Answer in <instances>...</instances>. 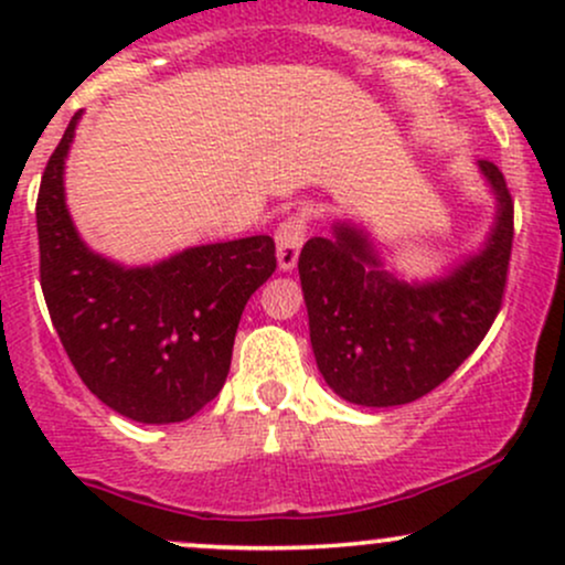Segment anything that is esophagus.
<instances>
[{"label": "esophagus", "instance_id": "esophagus-1", "mask_svg": "<svg viewBox=\"0 0 565 565\" xmlns=\"http://www.w3.org/2000/svg\"><path fill=\"white\" fill-rule=\"evenodd\" d=\"M308 236V215L297 212V215L284 217L276 228V255H278V268L291 270L300 257L302 242Z\"/></svg>", "mask_w": 565, "mask_h": 565}]
</instances>
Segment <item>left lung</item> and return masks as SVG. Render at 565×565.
<instances>
[{
    "label": "left lung",
    "instance_id": "obj_1",
    "mask_svg": "<svg viewBox=\"0 0 565 565\" xmlns=\"http://www.w3.org/2000/svg\"><path fill=\"white\" fill-rule=\"evenodd\" d=\"M481 170L499 199L489 244L449 278L408 287L380 268L366 236L334 225L329 238H308L300 281L310 342L323 380L359 406H401L436 391L481 345L508 287L512 193L494 161Z\"/></svg>",
    "mask_w": 565,
    "mask_h": 565
}]
</instances>
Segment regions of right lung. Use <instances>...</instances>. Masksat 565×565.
I'll return each instance as SVG.
<instances>
[{
  "mask_svg": "<svg viewBox=\"0 0 565 565\" xmlns=\"http://www.w3.org/2000/svg\"><path fill=\"white\" fill-rule=\"evenodd\" d=\"M79 114L44 167L36 199L39 281L89 393L135 423H183L223 391L244 305L276 270L270 236L193 246L121 268L84 246L63 199Z\"/></svg>",
  "mask_w": 565,
  "mask_h": 565,
  "instance_id": "add662e5",
  "label": "right lung"
}]
</instances>
